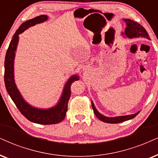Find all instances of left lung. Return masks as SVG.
Returning <instances> with one entry per match:
<instances>
[{
	"instance_id": "obj_1",
	"label": "left lung",
	"mask_w": 158,
	"mask_h": 158,
	"mask_svg": "<svg viewBox=\"0 0 158 158\" xmlns=\"http://www.w3.org/2000/svg\"><path fill=\"white\" fill-rule=\"evenodd\" d=\"M125 23L127 24V27L125 28V34L127 38L129 39H133V38H138V37H141L143 38V39H149V34L147 33V31H146L144 27H143L142 25H141L139 23H137L136 22H134L130 19H124ZM92 107H93V109L94 111V114H95V116L101 119V121H103V123H123V122L129 120V119H131L134 118L135 117H136L138 114L139 113L137 112L134 114H131V115H126V116H120V117H106L105 116H103L98 111H97V109H95V106H94L93 103L92 102Z\"/></svg>"
}]
</instances>
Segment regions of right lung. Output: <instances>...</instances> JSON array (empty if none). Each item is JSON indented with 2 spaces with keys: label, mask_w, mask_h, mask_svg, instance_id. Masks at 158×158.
I'll return each mask as SVG.
<instances>
[{
  "label": "right lung",
  "mask_w": 158,
  "mask_h": 158,
  "mask_svg": "<svg viewBox=\"0 0 158 158\" xmlns=\"http://www.w3.org/2000/svg\"><path fill=\"white\" fill-rule=\"evenodd\" d=\"M47 19V16L40 15L22 24L18 30H17L13 39L9 44V48L6 54L4 62V81L6 88L10 97L24 117L31 122L41 124V125L57 124L64 119L68 110V103L71 96V86L73 82L79 79V77H77V75L70 78L65 86L63 93L57 105L54 108L46 110L38 109L31 106L24 101L20 93L18 91L14 81V58L15 55V52L16 51L18 39H19L18 35L31 26L36 25L37 23H43Z\"/></svg>",
  "instance_id": "right-lung-1"
}]
</instances>
